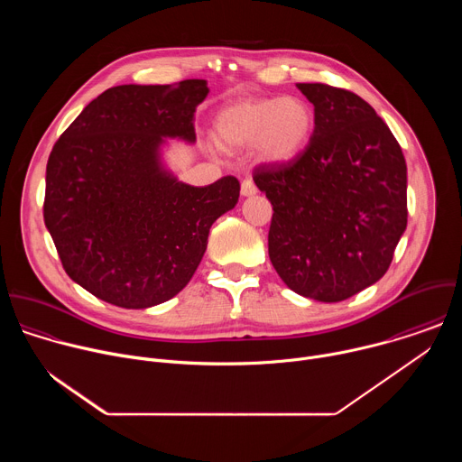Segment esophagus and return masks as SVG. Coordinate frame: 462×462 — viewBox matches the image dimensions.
Masks as SVG:
<instances>
[{
    "label": "esophagus",
    "mask_w": 462,
    "mask_h": 462,
    "mask_svg": "<svg viewBox=\"0 0 462 462\" xmlns=\"http://www.w3.org/2000/svg\"><path fill=\"white\" fill-rule=\"evenodd\" d=\"M257 193V186L254 184L252 179H245L241 182V195L243 197H250V195H255Z\"/></svg>",
    "instance_id": "1"
}]
</instances>
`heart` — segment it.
Segmentation results:
<instances>
[{"label": "heart", "instance_id": "1", "mask_svg": "<svg viewBox=\"0 0 462 462\" xmlns=\"http://www.w3.org/2000/svg\"><path fill=\"white\" fill-rule=\"evenodd\" d=\"M314 109L300 97L243 100L223 107L214 118V139L223 150L254 146L255 157L271 166L294 161L314 134Z\"/></svg>", "mask_w": 462, "mask_h": 462}]
</instances>
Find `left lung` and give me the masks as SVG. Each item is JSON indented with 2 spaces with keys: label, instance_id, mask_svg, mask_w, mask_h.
<instances>
[{
  "label": "left lung",
  "instance_id": "left-lung-1",
  "mask_svg": "<svg viewBox=\"0 0 462 462\" xmlns=\"http://www.w3.org/2000/svg\"><path fill=\"white\" fill-rule=\"evenodd\" d=\"M314 106L305 152L254 170L273 205L269 255L300 296L335 303L376 283L408 225V168L385 122L358 95L296 84Z\"/></svg>",
  "mask_w": 462,
  "mask_h": 462
}]
</instances>
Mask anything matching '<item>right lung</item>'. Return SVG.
<instances>
[{"instance_id": "right-lung-1", "label": "right lung", "mask_w": 462, "mask_h": 462, "mask_svg": "<svg viewBox=\"0 0 462 462\" xmlns=\"http://www.w3.org/2000/svg\"><path fill=\"white\" fill-rule=\"evenodd\" d=\"M207 80L116 86L54 144L45 226L68 276L93 296L148 309L177 296L207 252L212 225L237 205L239 180L191 186L166 166L168 139L195 143Z\"/></svg>"}]
</instances>
